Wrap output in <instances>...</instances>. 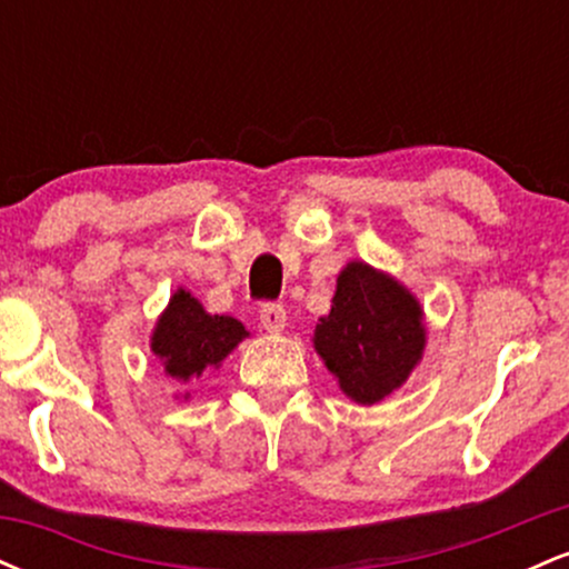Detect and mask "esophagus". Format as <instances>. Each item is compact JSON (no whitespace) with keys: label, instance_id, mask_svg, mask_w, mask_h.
<instances>
[{"label":"esophagus","instance_id":"1","mask_svg":"<svg viewBox=\"0 0 569 569\" xmlns=\"http://www.w3.org/2000/svg\"><path fill=\"white\" fill-rule=\"evenodd\" d=\"M259 321H262V329L270 331V335H280L286 329V310L280 305H262Z\"/></svg>","mask_w":569,"mask_h":569}]
</instances>
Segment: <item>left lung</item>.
<instances>
[{"mask_svg":"<svg viewBox=\"0 0 569 569\" xmlns=\"http://www.w3.org/2000/svg\"><path fill=\"white\" fill-rule=\"evenodd\" d=\"M428 331L420 299L401 280L352 259L339 270L331 310L318 318L312 348L350 401L371 407L409 380Z\"/></svg>","mask_w":569,"mask_h":569,"instance_id":"8db88e82","label":"left lung"}]
</instances>
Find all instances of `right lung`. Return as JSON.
Here are the masks:
<instances>
[{
    "label": "right lung",
    "instance_id": "1",
    "mask_svg": "<svg viewBox=\"0 0 569 569\" xmlns=\"http://www.w3.org/2000/svg\"><path fill=\"white\" fill-rule=\"evenodd\" d=\"M248 337L246 326L232 316H211L187 289H176L154 323L149 348L173 382L189 385L206 369H219L230 352ZM189 393H184V401Z\"/></svg>",
    "mask_w": 569,
    "mask_h": 569
}]
</instances>
